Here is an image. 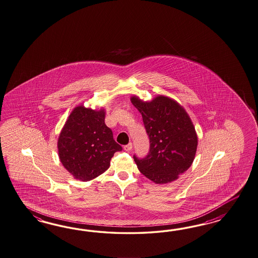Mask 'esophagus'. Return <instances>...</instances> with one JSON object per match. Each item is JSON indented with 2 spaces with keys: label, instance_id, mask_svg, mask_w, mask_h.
<instances>
[{
  "label": "esophagus",
  "instance_id": "34e87169",
  "mask_svg": "<svg viewBox=\"0 0 258 258\" xmlns=\"http://www.w3.org/2000/svg\"><path fill=\"white\" fill-rule=\"evenodd\" d=\"M123 149H124V151H126V152H130V151L133 149L132 143H129V144H127V145L124 146V147H123Z\"/></svg>",
  "mask_w": 258,
  "mask_h": 258
}]
</instances>
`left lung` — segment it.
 I'll list each match as a JSON object with an SVG mask.
<instances>
[{
  "label": "left lung",
  "mask_w": 258,
  "mask_h": 258,
  "mask_svg": "<svg viewBox=\"0 0 258 258\" xmlns=\"http://www.w3.org/2000/svg\"><path fill=\"white\" fill-rule=\"evenodd\" d=\"M133 105L142 115L150 138V152L134 160L145 177L156 184L178 179L191 166L198 149V135L183 106L165 95L151 101L131 96Z\"/></svg>",
  "instance_id": "left-lung-1"
}]
</instances>
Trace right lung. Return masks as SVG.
<instances>
[{"label": "right lung", "instance_id": "obj_1", "mask_svg": "<svg viewBox=\"0 0 258 258\" xmlns=\"http://www.w3.org/2000/svg\"><path fill=\"white\" fill-rule=\"evenodd\" d=\"M106 109L83 105L70 113L58 139L59 161L74 178L88 181L98 177L110 165L114 153L121 147L113 139L105 123Z\"/></svg>", "mask_w": 258, "mask_h": 258}]
</instances>
